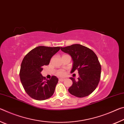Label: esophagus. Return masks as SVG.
I'll use <instances>...</instances> for the list:
<instances>
[{
	"label": "esophagus",
	"mask_w": 124,
	"mask_h": 124,
	"mask_svg": "<svg viewBox=\"0 0 124 124\" xmlns=\"http://www.w3.org/2000/svg\"><path fill=\"white\" fill-rule=\"evenodd\" d=\"M64 80H65V79L62 78H60L59 79V81H64Z\"/></svg>",
	"instance_id": "34e87169"
}]
</instances>
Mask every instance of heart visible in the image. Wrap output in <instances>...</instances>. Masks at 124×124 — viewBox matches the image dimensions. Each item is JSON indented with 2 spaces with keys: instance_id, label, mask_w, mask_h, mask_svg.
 Instances as JSON below:
<instances>
[{
  "instance_id": "b5f03b06",
  "label": "heart",
  "mask_w": 124,
  "mask_h": 124,
  "mask_svg": "<svg viewBox=\"0 0 124 124\" xmlns=\"http://www.w3.org/2000/svg\"><path fill=\"white\" fill-rule=\"evenodd\" d=\"M56 75L58 76H64L65 75V71L64 70H59L56 72Z\"/></svg>"
}]
</instances>
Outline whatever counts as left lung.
Wrapping results in <instances>:
<instances>
[{"label": "left lung", "mask_w": 124, "mask_h": 124, "mask_svg": "<svg viewBox=\"0 0 124 124\" xmlns=\"http://www.w3.org/2000/svg\"><path fill=\"white\" fill-rule=\"evenodd\" d=\"M61 50L70 54L72 59L71 72L76 70L78 72V81L70 78L73 84L69 92L80 98L89 96L96 90L101 79V65L96 54L91 49L78 44L62 47Z\"/></svg>", "instance_id": "left-lung-1"}]
</instances>
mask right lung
<instances>
[{
    "label": "right lung",
    "instance_id": "add662e5",
    "mask_svg": "<svg viewBox=\"0 0 124 124\" xmlns=\"http://www.w3.org/2000/svg\"><path fill=\"white\" fill-rule=\"evenodd\" d=\"M61 48L39 46L26 55L21 65L20 78L24 90L32 98L43 101L54 93L58 78L53 76L46 80L42 75L43 66L49 64L50 59Z\"/></svg>",
    "mask_w": 124,
    "mask_h": 124
}]
</instances>
